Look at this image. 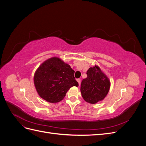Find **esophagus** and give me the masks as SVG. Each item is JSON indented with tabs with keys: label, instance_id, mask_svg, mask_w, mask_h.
Instances as JSON below:
<instances>
[{
	"label": "esophagus",
	"instance_id": "1",
	"mask_svg": "<svg viewBox=\"0 0 146 146\" xmlns=\"http://www.w3.org/2000/svg\"><path fill=\"white\" fill-rule=\"evenodd\" d=\"M77 82L78 83V85H79V86H80V82H81V80H80V79H79V78L77 79Z\"/></svg>",
	"mask_w": 146,
	"mask_h": 146
}]
</instances>
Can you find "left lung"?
Returning <instances> with one entry per match:
<instances>
[{
    "label": "left lung",
    "instance_id": "8db88e82",
    "mask_svg": "<svg viewBox=\"0 0 146 146\" xmlns=\"http://www.w3.org/2000/svg\"><path fill=\"white\" fill-rule=\"evenodd\" d=\"M87 77L82 82L80 91L86 102L95 104L103 100L110 88V80L99 66L95 65L89 68Z\"/></svg>",
    "mask_w": 146,
    "mask_h": 146
}]
</instances>
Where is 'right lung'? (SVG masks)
<instances>
[{"mask_svg": "<svg viewBox=\"0 0 146 146\" xmlns=\"http://www.w3.org/2000/svg\"><path fill=\"white\" fill-rule=\"evenodd\" d=\"M34 85L38 95L50 103L62 100L72 86H78L74 70L58 57L48 58L39 66L33 77Z\"/></svg>", "mask_w": 146, "mask_h": 146, "instance_id": "1", "label": "right lung"}]
</instances>
